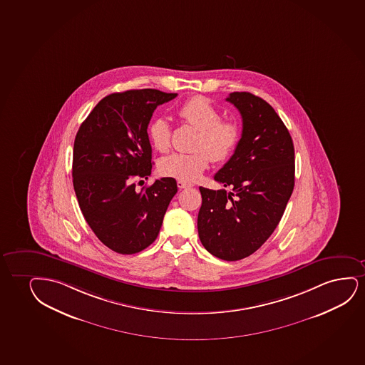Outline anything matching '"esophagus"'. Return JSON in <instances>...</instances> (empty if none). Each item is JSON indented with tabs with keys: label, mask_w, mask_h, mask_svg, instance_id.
Here are the masks:
<instances>
[{
	"label": "esophagus",
	"mask_w": 365,
	"mask_h": 365,
	"mask_svg": "<svg viewBox=\"0 0 365 365\" xmlns=\"http://www.w3.org/2000/svg\"><path fill=\"white\" fill-rule=\"evenodd\" d=\"M178 187H179V189H187V187H192V184L179 180L178 181Z\"/></svg>",
	"instance_id": "34e87169"
}]
</instances>
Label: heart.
Instances as JSON below:
<instances>
[{
  "label": "heart",
  "instance_id": "b5f03b06",
  "mask_svg": "<svg viewBox=\"0 0 365 365\" xmlns=\"http://www.w3.org/2000/svg\"><path fill=\"white\" fill-rule=\"evenodd\" d=\"M181 120L197 128L195 150L173 153L163 158L159 171L164 176L185 182L197 180L208 164L226 162L232 157L240 140V125L233 120L221 118V112L205 96H192L178 107ZM171 128L164 117H157L148 127V137L152 147L165 153L170 148Z\"/></svg>",
  "mask_w": 365,
  "mask_h": 365
}]
</instances>
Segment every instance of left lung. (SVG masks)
Here are the masks:
<instances>
[{"label":"left lung","instance_id":"left-lung-1","mask_svg":"<svg viewBox=\"0 0 365 365\" xmlns=\"http://www.w3.org/2000/svg\"><path fill=\"white\" fill-rule=\"evenodd\" d=\"M243 120L240 144L215 180L226 190L200 187L197 230L207 252L227 262L250 257L282 220L295 184V150L275 110L250 93H232Z\"/></svg>","mask_w":365,"mask_h":365}]
</instances>
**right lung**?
Listing matches in <instances>:
<instances>
[{"mask_svg": "<svg viewBox=\"0 0 365 365\" xmlns=\"http://www.w3.org/2000/svg\"><path fill=\"white\" fill-rule=\"evenodd\" d=\"M176 96L154 88L111 93L75 137L73 184L78 206L97 238L115 253H138L152 245L178 192L173 178L140 190L134 184L152 174L147 130L153 112Z\"/></svg>", "mask_w": 365, "mask_h": 365, "instance_id": "1", "label": "right lung"}]
</instances>
